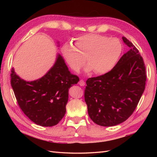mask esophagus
I'll return each instance as SVG.
<instances>
[{
    "instance_id": "34e87169",
    "label": "esophagus",
    "mask_w": 157,
    "mask_h": 157,
    "mask_svg": "<svg viewBox=\"0 0 157 157\" xmlns=\"http://www.w3.org/2000/svg\"><path fill=\"white\" fill-rule=\"evenodd\" d=\"M79 85H80V86H84V85H85V82H84V80H80V82H79Z\"/></svg>"
}]
</instances>
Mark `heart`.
Returning a JSON list of instances; mask_svg holds the SVG:
<instances>
[{"mask_svg": "<svg viewBox=\"0 0 157 157\" xmlns=\"http://www.w3.org/2000/svg\"><path fill=\"white\" fill-rule=\"evenodd\" d=\"M62 54L71 69L79 72L87 61L86 72L94 71L98 75L111 71L121 56L122 46L115 38L98 34H86L75 39V46L67 43L61 48Z\"/></svg>", "mask_w": 157, "mask_h": 157, "instance_id": "b5f03b06", "label": "heart"}]
</instances>
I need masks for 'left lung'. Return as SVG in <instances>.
<instances>
[{"label":"left lung","mask_w":157,"mask_h":157,"mask_svg":"<svg viewBox=\"0 0 157 157\" xmlns=\"http://www.w3.org/2000/svg\"><path fill=\"white\" fill-rule=\"evenodd\" d=\"M129 50L111 71L86 80L84 99L90 118L102 126L124 122L134 111L145 88L146 73L139 51L126 37Z\"/></svg>","instance_id":"left-lung-1"}]
</instances>
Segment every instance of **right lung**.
Here are the masks:
<instances>
[{
	"label": "right lung",
	"instance_id": "right-lung-1",
	"mask_svg": "<svg viewBox=\"0 0 157 157\" xmlns=\"http://www.w3.org/2000/svg\"><path fill=\"white\" fill-rule=\"evenodd\" d=\"M78 81L79 78L70 73L59 54L52 67L39 79L26 81L13 68L11 71V86L19 106L31 121L41 126H53L62 119L69 89Z\"/></svg>",
	"mask_w": 157,
	"mask_h": 157
}]
</instances>
